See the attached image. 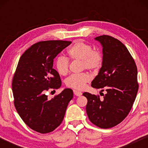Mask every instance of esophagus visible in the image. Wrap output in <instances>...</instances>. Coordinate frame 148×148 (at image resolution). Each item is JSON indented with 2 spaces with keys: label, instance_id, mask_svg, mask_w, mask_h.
<instances>
[{
  "label": "esophagus",
  "instance_id": "1",
  "mask_svg": "<svg viewBox=\"0 0 148 148\" xmlns=\"http://www.w3.org/2000/svg\"><path fill=\"white\" fill-rule=\"evenodd\" d=\"M74 93L75 95H76V96H77V97L81 96V95H82V92L78 91H76V90H74Z\"/></svg>",
  "mask_w": 148,
  "mask_h": 148
}]
</instances>
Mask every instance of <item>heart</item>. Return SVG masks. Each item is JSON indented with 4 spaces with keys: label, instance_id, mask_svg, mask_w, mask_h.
I'll return each mask as SVG.
<instances>
[{
    "label": "heart",
    "instance_id": "1",
    "mask_svg": "<svg viewBox=\"0 0 148 148\" xmlns=\"http://www.w3.org/2000/svg\"><path fill=\"white\" fill-rule=\"evenodd\" d=\"M68 54L72 60L82 61V68L91 71H97L102 64L103 57L101 51L94 50L92 47L83 42L77 41L68 50ZM55 66L59 75L66 76L69 72V61L64 57H58L55 62ZM91 79L87 72L72 74L65 81L66 86L77 90L85 88L86 84Z\"/></svg>",
    "mask_w": 148,
    "mask_h": 148
}]
</instances>
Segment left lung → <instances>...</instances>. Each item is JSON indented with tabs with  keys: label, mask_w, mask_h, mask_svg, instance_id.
<instances>
[{
	"label": "left lung",
	"mask_w": 148,
	"mask_h": 148,
	"mask_svg": "<svg viewBox=\"0 0 148 148\" xmlns=\"http://www.w3.org/2000/svg\"><path fill=\"white\" fill-rule=\"evenodd\" d=\"M95 39L102 46L103 61L91 86L105 89L106 94L104 99L87 92L83 95L87 99L86 112L91 122L109 129L120 123L132 108L138 90L137 68L129 50L119 40L108 35Z\"/></svg>",
	"instance_id": "8db88e82"
}]
</instances>
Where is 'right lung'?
Wrapping results in <instances>:
<instances>
[{
    "mask_svg": "<svg viewBox=\"0 0 148 148\" xmlns=\"http://www.w3.org/2000/svg\"><path fill=\"white\" fill-rule=\"evenodd\" d=\"M71 41L37 42L20 57L12 81L14 105L27 126L40 133L54 131L63 120L66 108L73 98L71 89H64L51 100L49 89L61 86L58 72L53 69V59Z\"/></svg>",
    "mask_w": 148,
    "mask_h": 148,
    "instance_id": "right-lung-1",
    "label": "right lung"
}]
</instances>
